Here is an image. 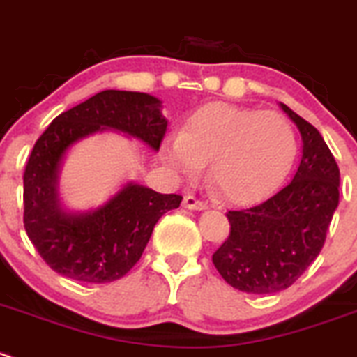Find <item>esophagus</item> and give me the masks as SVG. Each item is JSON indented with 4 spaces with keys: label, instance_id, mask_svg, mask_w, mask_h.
<instances>
[{
    "label": "esophagus",
    "instance_id": "obj_1",
    "mask_svg": "<svg viewBox=\"0 0 357 357\" xmlns=\"http://www.w3.org/2000/svg\"><path fill=\"white\" fill-rule=\"evenodd\" d=\"M183 208H187V210H197V211H201V210H206V203H204V201H201V199H197V197H194V196H185L183 197Z\"/></svg>",
    "mask_w": 357,
    "mask_h": 357
}]
</instances>
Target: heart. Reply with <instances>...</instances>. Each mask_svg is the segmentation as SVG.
Instances as JSON below:
<instances>
[{"label":"heart","mask_w":357,"mask_h":357,"mask_svg":"<svg viewBox=\"0 0 357 357\" xmlns=\"http://www.w3.org/2000/svg\"><path fill=\"white\" fill-rule=\"evenodd\" d=\"M295 156L297 135L284 116L227 104L197 109L161 149L165 163L187 177L210 161V183L232 203L266 196L290 174Z\"/></svg>","instance_id":"1"}]
</instances>
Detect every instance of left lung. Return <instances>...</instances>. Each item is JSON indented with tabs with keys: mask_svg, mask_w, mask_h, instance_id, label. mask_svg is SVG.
Here are the masks:
<instances>
[{
	"mask_svg": "<svg viewBox=\"0 0 357 357\" xmlns=\"http://www.w3.org/2000/svg\"><path fill=\"white\" fill-rule=\"evenodd\" d=\"M302 160L294 180L257 206L227 211L231 234L211 260L236 290L278 294L295 283L316 260L338 206L340 172L321 133L295 114Z\"/></svg>",
	"mask_w": 357,
	"mask_h": 357,
	"instance_id": "8db88e82",
	"label": "left lung"
}]
</instances>
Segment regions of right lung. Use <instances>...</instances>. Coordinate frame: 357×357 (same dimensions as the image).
<instances>
[{"instance_id": "add662e5", "label": "right lung", "mask_w": 357, "mask_h": 357, "mask_svg": "<svg viewBox=\"0 0 357 357\" xmlns=\"http://www.w3.org/2000/svg\"><path fill=\"white\" fill-rule=\"evenodd\" d=\"M168 121L161 102L140 91L104 90L62 112L36 140L24 172V227L41 259L81 283H111L142 257L156 222L182 196L128 182L97 210L66 211L59 170L77 140L114 130L160 151Z\"/></svg>"}]
</instances>
